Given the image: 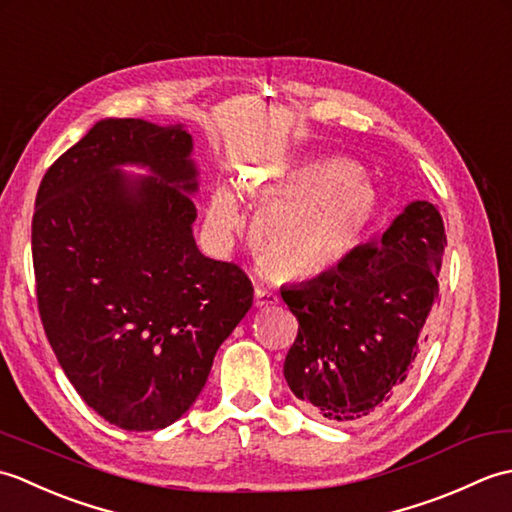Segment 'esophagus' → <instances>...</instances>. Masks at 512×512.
I'll return each mask as SVG.
<instances>
[{
	"instance_id": "1",
	"label": "esophagus",
	"mask_w": 512,
	"mask_h": 512,
	"mask_svg": "<svg viewBox=\"0 0 512 512\" xmlns=\"http://www.w3.org/2000/svg\"><path fill=\"white\" fill-rule=\"evenodd\" d=\"M275 303H279V297L273 290L262 288V286L255 288V306L257 308H268V306H275Z\"/></svg>"
}]
</instances>
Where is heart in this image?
I'll return each mask as SVG.
<instances>
[{
	"label": "heart",
	"mask_w": 512,
	"mask_h": 512,
	"mask_svg": "<svg viewBox=\"0 0 512 512\" xmlns=\"http://www.w3.org/2000/svg\"><path fill=\"white\" fill-rule=\"evenodd\" d=\"M259 217L255 244L262 262L284 279H310L341 266L361 246L380 209L374 180L352 162L328 158L253 182ZM217 233L242 226L231 187H217L209 204Z\"/></svg>",
	"instance_id": "b5f03b06"
}]
</instances>
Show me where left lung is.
Instances as JSON below:
<instances>
[{
    "label": "left lung",
    "mask_w": 512,
    "mask_h": 512,
    "mask_svg": "<svg viewBox=\"0 0 512 512\" xmlns=\"http://www.w3.org/2000/svg\"><path fill=\"white\" fill-rule=\"evenodd\" d=\"M444 246L438 206L416 200L378 242L308 284L281 288L299 321L284 376L303 407L347 422L394 398L427 341Z\"/></svg>",
    "instance_id": "1"
}]
</instances>
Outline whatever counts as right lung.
<instances>
[{
  "label": "right lung",
  "mask_w": 512,
  "mask_h": 512,
  "mask_svg": "<svg viewBox=\"0 0 512 512\" xmlns=\"http://www.w3.org/2000/svg\"><path fill=\"white\" fill-rule=\"evenodd\" d=\"M182 125L105 118L54 162L32 217L43 330L79 396L127 431L187 411L253 306L239 266L193 239L198 169ZM121 164L154 177H127Z\"/></svg>",
  "instance_id": "1"
}]
</instances>
